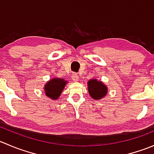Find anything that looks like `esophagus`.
<instances>
[{
  "label": "esophagus",
  "mask_w": 154,
  "mask_h": 154,
  "mask_svg": "<svg viewBox=\"0 0 154 154\" xmlns=\"http://www.w3.org/2000/svg\"><path fill=\"white\" fill-rule=\"evenodd\" d=\"M71 78H72V80H74V82L78 81V80H79L78 75H77V74H72V77H71Z\"/></svg>",
  "instance_id": "34e87169"
}]
</instances>
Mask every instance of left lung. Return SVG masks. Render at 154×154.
I'll list each match as a JSON object with an SVG mask.
<instances>
[{
	"label": "left lung",
	"instance_id": "obj_1",
	"mask_svg": "<svg viewBox=\"0 0 154 154\" xmlns=\"http://www.w3.org/2000/svg\"><path fill=\"white\" fill-rule=\"evenodd\" d=\"M88 91L90 97L94 100L103 98L108 93V87L100 80L96 78L91 79L88 81Z\"/></svg>",
	"mask_w": 154,
	"mask_h": 154
}]
</instances>
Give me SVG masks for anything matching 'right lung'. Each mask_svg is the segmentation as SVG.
<instances>
[{"mask_svg": "<svg viewBox=\"0 0 154 154\" xmlns=\"http://www.w3.org/2000/svg\"><path fill=\"white\" fill-rule=\"evenodd\" d=\"M68 83L67 80L63 78L51 79L45 83L44 86V91L45 95L51 100H57L61 95L65 86Z\"/></svg>", "mask_w": 154, "mask_h": 154, "instance_id": "right-lung-1", "label": "right lung"}]
</instances>
